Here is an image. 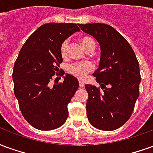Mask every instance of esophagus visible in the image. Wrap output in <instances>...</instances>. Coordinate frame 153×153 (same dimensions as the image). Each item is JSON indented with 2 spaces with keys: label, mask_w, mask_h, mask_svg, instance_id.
Here are the masks:
<instances>
[{
  "label": "esophagus",
  "mask_w": 153,
  "mask_h": 153,
  "mask_svg": "<svg viewBox=\"0 0 153 153\" xmlns=\"http://www.w3.org/2000/svg\"><path fill=\"white\" fill-rule=\"evenodd\" d=\"M79 87H80V88H83V87H84V83H83V82H82V81H79Z\"/></svg>",
  "instance_id": "esophagus-1"
}]
</instances>
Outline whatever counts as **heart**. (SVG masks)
<instances>
[{"label":"heart","mask_w":153,"mask_h":153,"mask_svg":"<svg viewBox=\"0 0 153 153\" xmlns=\"http://www.w3.org/2000/svg\"><path fill=\"white\" fill-rule=\"evenodd\" d=\"M80 42L87 51L94 50L95 45H96L95 41L88 36L82 37L80 38ZM68 46H69V41L68 40H64L62 43L60 44V53L62 58H65L67 56ZM93 64L91 62H88V61H84V62H75V63L70 64V65L67 66L66 71L67 73L76 77L79 79H83L87 74L93 70Z\"/></svg>","instance_id":"1"}]
</instances>
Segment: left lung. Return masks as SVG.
<instances>
[{
  "label": "left lung",
  "mask_w": 153,
  "mask_h": 153,
  "mask_svg": "<svg viewBox=\"0 0 153 153\" xmlns=\"http://www.w3.org/2000/svg\"><path fill=\"white\" fill-rule=\"evenodd\" d=\"M79 26L101 46L99 68L93 73L101 88L85 85L87 116L95 128L115 130L130 118L139 96L138 61L129 43L111 26L97 23Z\"/></svg>",
  "instance_id": "left-lung-1"
}]
</instances>
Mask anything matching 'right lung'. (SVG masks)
I'll list each match as a JSON object with an SVG mask.
<instances>
[{
	"label": "right lung",
	"mask_w": 153,
	"mask_h": 153,
	"mask_svg": "<svg viewBox=\"0 0 153 153\" xmlns=\"http://www.w3.org/2000/svg\"><path fill=\"white\" fill-rule=\"evenodd\" d=\"M80 31L76 24L49 23L42 25L27 39L14 65V93L23 116L40 130L59 128L66 121L67 106L79 86L67 74L62 83L51 84L59 73L63 59L60 47L64 40Z\"/></svg>",
	"instance_id": "obj_1"
}]
</instances>
